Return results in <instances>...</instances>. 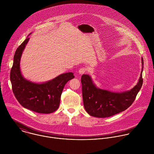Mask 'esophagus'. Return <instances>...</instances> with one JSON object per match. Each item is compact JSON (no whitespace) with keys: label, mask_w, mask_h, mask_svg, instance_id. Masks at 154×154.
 I'll return each instance as SVG.
<instances>
[{"label":"esophagus","mask_w":154,"mask_h":154,"mask_svg":"<svg viewBox=\"0 0 154 154\" xmlns=\"http://www.w3.org/2000/svg\"><path fill=\"white\" fill-rule=\"evenodd\" d=\"M87 71V69L85 68H82L79 70V74L80 75H82L85 72H86Z\"/></svg>","instance_id":"obj_1"}]
</instances>
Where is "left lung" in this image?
<instances>
[{
  "label": "left lung",
  "mask_w": 154,
  "mask_h": 154,
  "mask_svg": "<svg viewBox=\"0 0 154 154\" xmlns=\"http://www.w3.org/2000/svg\"><path fill=\"white\" fill-rule=\"evenodd\" d=\"M143 59L139 81L131 89L121 92L110 91L97 87L91 75L83 74L81 78L83 104L92 116L103 118L118 114L127 109L134 102L142 84Z\"/></svg>",
  "instance_id": "left-lung-1"
}]
</instances>
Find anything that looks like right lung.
Here are the masks:
<instances>
[{
	"instance_id": "add662e5",
	"label": "right lung",
	"mask_w": 154,
	"mask_h": 154,
	"mask_svg": "<svg viewBox=\"0 0 154 154\" xmlns=\"http://www.w3.org/2000/svg\"><path fill=\"white\" fill-rule=\"evenodd\" d=\"M28 36L17 48L14 56L10 74L12 91L23 107L36 113L49 114L59 108L63 88L69 80L74 78V75L71 72L63 73L43 83L26 79L20 69V60L29 41Z\"/></svg>"
}]
</instances>
